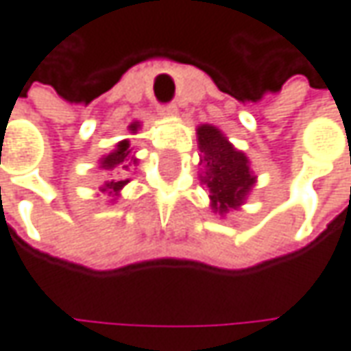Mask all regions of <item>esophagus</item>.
I'll use <instances>...</instances> for the list:
<instances>
[{
	"mask_svg": "<svg viewBox=\"0 0 351 351\" xmlns=\"http://www.w3.org/2000/svg\"><path fill=\"white\" fill-rule=\"evenodd\" d=\"M160 114L162 116L178 114V106H176L173 102H169V104H162V106H160Z\"/></svg>",
	"mask_w": 351,
	"mask_h": 351,
	"instance_id": "esophagus-1",
	"label": "esophagus"
}]
</instances>
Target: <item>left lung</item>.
<instances>
[{"mask_svg":"<svg viewBox=\"0 0 351 351\" xmlns=\"http://www.w3.org/2000/svg\"><path fill=\"white\" fill-rule=\"evenodd\" d=\"M199 149L205 164V184L209 187L211 207L219 213L241 205L249 193L254 178L249 171L245 154L237 152L227 138L213 126H202L197 130Z\"/></svg>","mask_w":351,"mask_h":351,"instance_id":"1","label":"left lung"}]
</instances>
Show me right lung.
Instances as JSON below:
<instances>
[{
    "label": "right lung",
    "mask_w": 351,
    "mask_h": 351,
    "mask_svg": "<svg viewBox=\"0 0 351 351\" xmlns=\"http://www.w3.org/2000/svg\"><path fill=\"white\" fill-rule=\"evenodd\" d=\"M132 128H136V126H132ZM128 156H130V152H128V142L124 140V142H120L118 144V148L114 152H110L108 156H104L102 160H100V167L110 176V180L104 184L102 187V191H108V193H116V191H120L128 180H124V176H126V171H128Z\"/></svg>",
    "instance_id": "1"
}]
</instances>
